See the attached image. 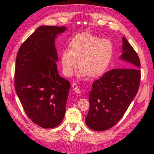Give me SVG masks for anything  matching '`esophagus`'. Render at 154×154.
I'll return each instance as SVG.
<instances>
[{
    "mask_svg": "<svg viewBox=\"0 0 154 154\" xmlns=\"http://www.w3.org/2000/svg\"><path fill=\"white\" fill-rule=\"evenodd\" d=\"M72 88L73 89V91L75 92H76L77 94H81V91L79 88V87L77 84H75V83H73V84L72 85Z\"/></svg>",
    "mask_w": 154,
    "mask_h": 154,
    "instance_id": "esophagus-1",
    "label": "esophagus"
}]
</instances>
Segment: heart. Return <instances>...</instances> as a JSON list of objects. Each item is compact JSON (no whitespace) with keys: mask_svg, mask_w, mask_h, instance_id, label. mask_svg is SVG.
Wrapping results in <instances>:
<instances>
[{"mask_svg":"<svg viewBox=\"0 0 154 154\" xmlns=\"http://www.w3.org/2000/svg\"><path fill=\"white\" fill-rule=\"evenodd\" d=\"M114 52L112 42L88 32L75 35L69 44V50L61 54V65L65 75L70 77L78 66V75L97 78L107 70Z\"/></svg>","mask_w":154,"mask_h":154,"instance_id":"1","label":"heart"}]
</instances>
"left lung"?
Here are the masks:
<instances>
[{
    "label": "left lung",
    "instance_id": "1",
    "mask_svg": "<svg viewBox=\"0 0 154 154\" xmlns=\"http://www.w3.org/2000/svg\"><path fill=\"white\" fill-rule=\"evenodd\" d=\"M122 43L120 58L127 63L126 67L128 68L112 69L92 84L85 123L94 131H105L115 125L138 91L141 79L140 60L125 37H122Z\"/></svg>",
    "mask_w": 154,
    "mask_h": 154
}]
</instances>
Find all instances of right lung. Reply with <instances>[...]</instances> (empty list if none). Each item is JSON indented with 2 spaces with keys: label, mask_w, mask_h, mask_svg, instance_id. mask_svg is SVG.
Listing matches in <instances>:
<instances>
[{
  "label": "right lung",
  "mask_w": 154,
  "mask_h": 154,
  "mask_svg": "<svg viewBox=\"0 0 154 154\" xmlns=\"http://www.w3.org/2000/svg\"><path fill=\"white\" fill-rule=\"evenodd\" d=\"M66 27L42 26L19 49L15 69V88L25 112L44 128L60 124L71 84L58 75L55 38Z\"/></svg>",
  "instance_id": "right-lung-1"
}]
</instances>
